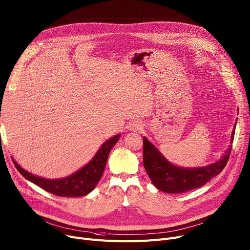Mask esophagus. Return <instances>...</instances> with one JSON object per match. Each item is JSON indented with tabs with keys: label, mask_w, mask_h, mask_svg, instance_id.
Wrapping results in <instances>:
<instances>
[{
	"label": "esophagus",
	"mask_w": 250,
	"mask_h": 250,
	"mask_svg": "<svg viewBox=\"0 0 250 250\" xmlns=\"http://www.w3.org/2000/svg\"><path fill=\"white\" fill-rule=\"evenodd\" d=\"M142 128V125L138 124V123H135V124H132L131 126V130H134V131H138Z\"/></svg>",
	"instance_id": "obj_1"
}]
</instances>
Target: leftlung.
I'll return each mask as SVG.
<instances>
[{
    "mask_svg": "<svg viewBox=\"0 0 250 250\" xmlns=\"http://www.w3.org/2000/svg\"><path fill=\"white\" fill-rule=\"evenodd\" d=\"M235 126L236 123L232 130L230 145L224 155L213 164L199 167H182L169 163L147 138L143 137V165L154 187L165 193L181 194L208 183L221 172L227 164Z\"/></svg>",
    "mask_w": 250,
    "mask_h": 250,
    "instance_id": "8db88e82",
    "label": "left lung"
}]
</instances>
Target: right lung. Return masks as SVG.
Returning a JSON list of instances; mask_svg holds the SVG:
<instances>
[{
  "label": "right lung",
  "mask_w": 250,
  "mask_h": 250,
  "mask_svg": "<svg viewBox=\"0 0 250 250\" xmlns=\"http://www.w3.org/2000/svg\"><path fill=\"white\" fill-rule=\"evenodd\" d=\"M120 135L121 134H117L103 143L89 164L68 177L62 179L49 180L38 177L25 170L16 163V160L14 158L12 159L15 167L25 179L45 189L46 192L60 197H83L90 194L96 188L104 172L109 153L114 145L118 142Z\"/></svg>",
  "instance_id": "obj_1"
}]
</instances>
